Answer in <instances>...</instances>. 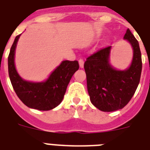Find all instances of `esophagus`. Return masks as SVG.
Listing matches in <instances>:
<instances>
[{"label":"esophagus","instance_id":"34e87169","mask_svg":"<svg viewBox=\"0 0 150 150\" xmlns=\"http://www.w3.org/2000/svg\"><path fill=\"white\" fill-rule=\"evenodd\" d=\"M79 67L81 68H82L84 67V61L82 59H79Z\"/></svg>","mask_w":150,"mask_h":150}]
</instances>
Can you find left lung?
I'll return each mask as SVG.
<instances>
[{"label": "left lung", "instance_id": "left-lung-1", "mask_svg": "<svg viewBox=\"0 0 150 150\" xmlns=\"http://www.w3.org/2000/svg\"><path fill=\"white\" fill-rule=\"evenodd\" d=\"M124 39L133 48L132 61L128 69L119 71L110 65V46L99 50L85 61L90 101L102 111H114L125 107L139 83L142 66L139 44L129 29Z\"/></svg>", "mask_w": 150, "mask_h": 150}]
</instances>
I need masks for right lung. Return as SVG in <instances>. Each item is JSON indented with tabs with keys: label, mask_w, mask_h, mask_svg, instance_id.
Returning a JSON list of instances; mask_svg holds the SVG:
<instances>
[{
	"label": "right lung",
	"mask_w": 150,
	"mask_h": 150,
	"mask_svg": "<svg viewBox=\"0 0 150 150\" xmlns=\"http://www.w3.org/2000/svg\"><path fill=\"white\" fill-rule=\"evenodd\" d=\"M20 35L15 37L8 55V74L18 97L29 108L50 110L58 106L74 73L79 68L77 61H64L51 73L47 81L31 82L23 80L15 66V53Z\"/></svg>",
	"instance_id": "1"
}]
</instances>
